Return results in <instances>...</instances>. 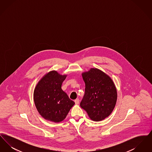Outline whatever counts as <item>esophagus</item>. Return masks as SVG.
<instances>
[{"label":"esophagus","mask_w":152,"mask_h":152,"mask_svg":"<svg viewBox=\"0 0 152 152\" xmlns=\"http://www.w3.org/2000/svg\"><path fill=\"white\" fill-rule=\"evenodd\" d=\"M79 99H76V100H75V104H76V105L79 104Z\"/></svg>","instance_id":"obj_1"}]
</instances>
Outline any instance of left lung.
<instances>
[{
    "instance_id": "obj_1",
    "label": "left lung",
    "mask_w": 152,
    "mask_h": 152,
    "mask_svg": "<svg viewBox=\"0 0 152 152\" xmlns=\"http://www.w3.org/2000/svg\"><path fill=\"white\" fill-rule=\"evenodd\" d=\"M81 75L86 89L80 107L92 120L102 121L115 107L117 99L115 84L107 74L96 68L82 73Z\"/></svg>"
}]
</instances>
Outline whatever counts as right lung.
I'll use <instances>...</instances> for the list:
<instances>
[{"mask_svg":"<svg viewBox=\"0 0 152 152\" xmlns=\"http://www.w3.org/2000/svg\"><path fill=\"white\" fill-rule=\"evenodd\" d=\"M66 76L56 71H51L44 75L36 84L34 100L38 112L46 120L61 122L75 104L61 89Z\"/></svg>","mask_w":152,"mask_h":152,"instance_id":"1","label":"right lung"}]
</instances>
